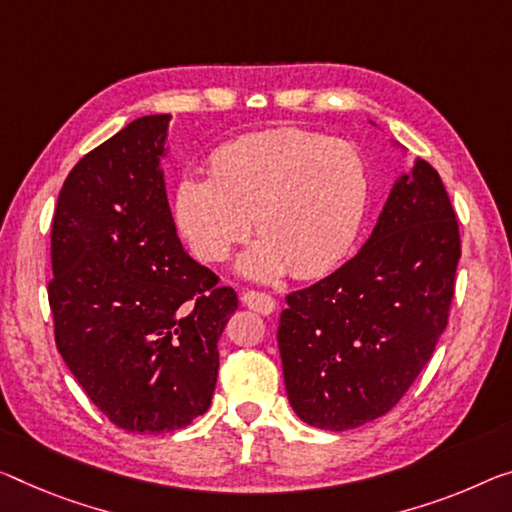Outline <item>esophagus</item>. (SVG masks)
Returning <instances> with one entry per match:
<instances>
[{
    "instance_id": "1",
    "label": "esophagus",
    "mask_w": 512,
    "mask_h": 512,
    "mask_svg": "<svg viewBox=\"0 0 512 512\" xmlns=\"http://www.w3.org/2000/svg\"><path fill=\"white\" fill-rule=\"evenodd\" d=\"M240 300H242V304L249 306V309H254L256 313H263V316H270V313H274V309H277L274 297L267 293H258V290H245Z\"/></svg>"
}]
</instances>
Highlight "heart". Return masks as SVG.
Segmentation results:
<instances>
[{"instance_id":"b5f03b06","label":"heart","mask_w":512,"mask_h":512,"mask_svg":"<svg viewBox=\"0 0 512 512\" xmlns=\"http://www.w3.org/2000/svg\"><path fill=\"white\" fill-rule=\"evenodd\" d=\"M368 206L364 157L348 141L302 128H272L231 139L210 155V174L190 171L174 187L180 238L203 263H219L245 238L238 258L249 279H274L290 267L318 277L348 254Z\"/></svg>"}]
</instances>
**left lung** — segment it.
<instances>
[{"label":"left lung","mask_w":512,"mask_h":512,"mask_svg":"<svg viewBox=\"0 0 512 512\" xmlns=\"http://www.w3.org/2000/svg\"><path fill=\"white\" fill-rule=\"evenodd\" d=\"M458 261L451 199L416 157L357 256L286 297L277 341L295 414L334 432L387 414L446 329Z\"/></svg>","instance_id":"1"}]
</instances>
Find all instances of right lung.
Instances as JSON below:
<instances>
[{"instance_id": "right-lung-1", "label": "right lung", "mask_w": 512, "mask_h": 512, "mask_svg": "<svg viewBox=\"0 0 512 512\" xmlns=\"http://www.w3.org/2000/svg\"><path fill=\"white\" fill-rule=\"evenodd\" d=\"M169 114L141 116L70 171L52 219L54 341L93 405L128 432L190 426L215 393L238 295L185 254L162 157Z\"/></svg>"}]
</instances>
